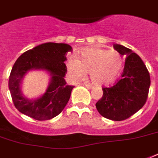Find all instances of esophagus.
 <instances>
[{"instance_id": "1", "label": "esophagus", "mask_w": 158, "mask_h": 158, "mask_svg": "<svg viewBox=\"0 0 158 158\" xmlns=\"http://www.w3.org/2000/svg\"><path fill=\"white\" fill-rule=\"evenodd\" d=\"M84 85H85V86H86L88 89H93V88H94V86H93L91 84H87V83H85V84H84Z\"/></svg>"}]
</instances>
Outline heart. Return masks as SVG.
Instances as JSON below:
<instances>
[{
    "label": "heart",
    "instance_id": "1",
    "mask_svg": "<svg viewBox=\"0 0 158 158\" xmlns=\"http://www.w3.org/2000/svg\"><path fill=\"white\" fill-rule=\"evenodd\" d=\"M122 66L123 59L119 53L102 48H84L80 52V60L75 56H69L66 60L67 73L70 79L78 80L89 72L92 81L98 85L114 81Z\"/></svg>",
    "mask_w": 158,
    "mask_h": 158
}]
</instances>
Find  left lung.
Wrapping results in <instances>:
<instances>
[{
    "mask_svg": "<svg viewBox=\"0 0 158 158\" xmlns=\"http://www.w3.org/2000/svg\"><path fill=\"white\" fill-rule=\"evenodd\" d=\"M115 50L126 56L121 78L109 88H102L103 95L96 103L100 115L120 121L139 110L147 101L151 81L149 72L141 58L132 50L114 44Z\"/></svg>",
    "mask_w": 158,
    "mask_h": 158,
    "instance_id": "left-lung-1",
    "label": "left lung"
}]
</instances>
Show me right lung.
<instances>
[{
    "label": "right lung",
    "mask_w": 158,
    "mask_h": 158,
    "mask_svg": "<svg viewBox=\"0 0 158 158\" xmlns=\"http://www.w3.org/2000/svg\"><path fill=\"white\" fill-rule=\"evenodd\" d=\"M72 48L65 43H47L28 50L14 64L9 78V89L19 111L38 120H48L61 112L70 98L74 86L67 85L66 54ZM31 69H44L50 73L51 82L43 96L29 100L22 95L20 84Z\"/></svg>",
    "instance_id": "obj_1"
}]
</instances>
